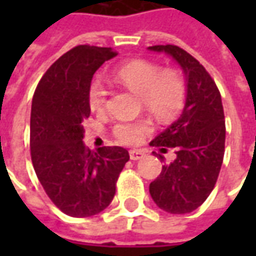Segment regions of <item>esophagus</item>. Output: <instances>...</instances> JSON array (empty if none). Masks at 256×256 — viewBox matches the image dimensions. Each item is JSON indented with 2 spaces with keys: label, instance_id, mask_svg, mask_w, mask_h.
<instances>
[{
  "label": "esophagus",
  "instance_id": "obj_1",
  "mask_svg": "<svg viewBox=\"0 0 256 256\" xmlns=\"http://www.w3.org/2000/svg\"><path fill=\"white\" fill-rule=\"evenodd\" d=\"M145 152L141 150H130V159L132 160H138L141 158H144Z\"/></svg>",
  "mask_w": 256,
  "mask_h": 256
}]
</instances>
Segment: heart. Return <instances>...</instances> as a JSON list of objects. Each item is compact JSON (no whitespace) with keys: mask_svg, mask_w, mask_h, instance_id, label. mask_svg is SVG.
<instances>
[{"mask_svg":"<svg viewBox=\"0 0 256 256\" xmlns=\"http://www.w3.org/2000/svg\"><path fill=\"white\" fill-rule=\"evenodd\" d=\"M114 78L118 84L128 88L140 96L144 106L160 120H167L181 111L185 101V84L181 75L174 70H164L145 60H133L118 68ZM106 84L100 79L92 82L89 88V106L93 112L100 114L106 106ZM145 120L119 122L114 128V134L120 142L137 144L150 132Z\"/></svg>","mask_w":256,"mask_h":256,"instance_id":"b5f03b06","label":"heart"}]
</instances>
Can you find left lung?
<instances>
[{
  "instance_id": "left-lung-1",
  "label": "left lung",
  "mask_w": 256,
  "mask_h": 256,
  "mask_svg": "<svg viewBox=\"0 0 256 256\" xmlns=\"http://www.w3.org/2000/svg\"><path fill=\"white\" fill-rule=\"evenodd\" d=\"M148 50L170 56L185 79L182 111L150 142L163 150L174 148L177 158L163 166L160 176L150 182V193L159 208L188 214L208 198L222 166L226 133L222 100L210 74L188 52L174 45H156Z\"/></svg>"
}]
</instances>
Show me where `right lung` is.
I'll use <instances>...</instances> for the list:
<instances>
[{"label":"right lung","instance_id":"1","mask_svg":"<svg viewBox=\"0 0 256 256\" xmlns=\"http://www.w3.org/2000/svg\"><path fill=\"white\" fill-rule=\"evenodd\" d=\"M111 48L79 45L56 60L36 86L31 104V160L40 182L64 214L86 218L106 208L128 160L122 146H84L89 88Z\"/></svg>","mask_w":256,"mask_h":256}]
</instances>
